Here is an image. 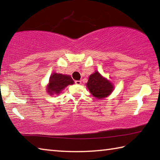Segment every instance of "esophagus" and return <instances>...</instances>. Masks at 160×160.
I'll list each match as a JSON object with an SVG mask.
<instances>
[{"label":"esophagus","instance_id":"obj_1","mask_svg":"<svg viewBox=\"0 0 160 160\" xmlns=\"http://www.w3.org/2000/svg\"><path fill=\"white\" fill-rule=\"evenodd\" d=\"M75 82L76 85H81V83H82V82H81L80 80H76Z\"/></svg>","mask_w":160,"mask_h":160}]
</instances>
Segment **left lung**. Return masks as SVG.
<instances>
[{
	"label": "left lung",
	"mask_w": 160,
	"mask_h": 160,
	"mask_svg": "<svg viewBox=\"0 0 160 160\" xmlns=\"http://www.w3.org/2000/svg\"><path fill=\"white\" fill-rule=\"evenodd\" d=\"M86 86L91 94L97 99H102L109 97L114 90L113 84L96 70L89 77Z\"/></svg>",
	"instance_id": "obj_1"
}]
</instances>
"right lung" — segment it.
<instances>
[{
  "label": "right lung",
  "instance_id": "right-lung-1",
  "mask_svg": "<svg viewBox=\"0 0 160 160\" xmlns=\"http://www.w3.org/2000/svg\"><path fill=\"white\" fill-rule=\"evenodd\" d=\"M74 80L69 75H63L53 72L51 75L48 83L46 87L47 92L49 95H58L69 85H73Z\"/></svg>",
  "mask_w": 160,
  "mask_h": 160
}]
</instances>
